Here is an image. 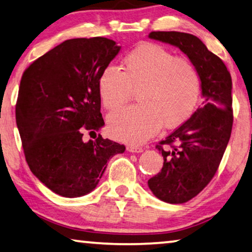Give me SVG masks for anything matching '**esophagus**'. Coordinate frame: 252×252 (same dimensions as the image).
I'll return each mask as SVG.
<instances>
[{
  "mask_svg": "<svg viewBox=\"0 0 252 252\" xmlns=\"http://www.w3.org/2000/svg\"><path fill=\"white\" fill-rule=\"evenodd\" d=\"M127 151H130V153H142L143 149L142 147H139V146H132V145H129L126 147Z\"/></svg>",
  "mask_w": 252,
  "mask_h": 252,
  "instance_id": "1",
  "label": "esophagus"
}]
</instances>
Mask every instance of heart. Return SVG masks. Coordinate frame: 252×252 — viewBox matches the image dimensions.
I'll return each instance as SVG.
<instances>
[{
    "instance_id": "obj_1",
    "label": "heart",
    "mask_w": 252,
    "mask_h": 252,
    "mask_svg": "<svg viewBox=\"0 0 252 252\" xmlns=\"http://www.w3.org/2000/svg\"><path fill=\"white\" fill-rule=\"evenodd\" d=\"M201 76L189 59L165 47L145 42L122 59V70L105 67L98 77V94L109 111L122 106L137 92L139 104L112 113L107 130L118 140L139 143L161 126L175 129L189 120L201 95Z\"/></svg>"
}]
</instances>
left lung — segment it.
<instances>
[{
  "label": "left lung",
  "instance_id": "1",
  "mask_svg": "<svg viewBox=\"0 0 252 252\" xmlns=\"http://www.w3.org/2000/svg\"><path fill=\"white\" fill-rule=\"evenodd\" d=\"M149 38L176 46L189 56L201 76L205 97L203 106L156 146L163 166L148 181L159 199L182 204L205 189L222 160L233 125L232 79L222 59L193 34L153 31Z\"/></svg>",
  "mask_w": 252,
  "mask_h": 252
}]
</instances>
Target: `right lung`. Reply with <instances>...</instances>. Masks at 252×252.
I'll list each match as a JSON object with an SVG mask.
<instances>
[{"label":"right lung","instance_id":"add662e5","mask_svg":"<svg viewBox=\"0 0 252 252\" xmlns=\"http://www.w3.org/2000/svg\"><path fill=\"white\" fill-rule=\"evenodd\" d=\"M115 41L103 37L66 40L31 63L20 82L15 119L28 166L54 193L79 197L93 190L107 160L125 153L98 134L104 125L98 77L118 55Z\"/></svg>","mask_w":252,"mask_h":252}]
</instances>
